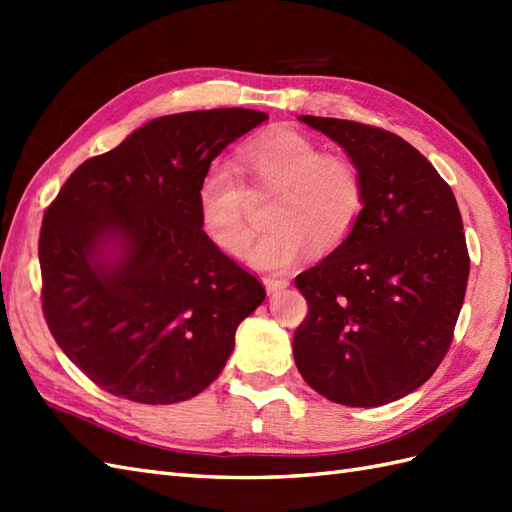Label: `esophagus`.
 <instances>
[{
	"label": "esophagus",
	"mask_w": 512,
	"mask_h": 512,
	"mask_svg": "<svg viewBox=\"0 0 512 512\" xmlns=\"http://www.w3.org/2000/svg\"><path fill=\"white\" fill-rule=\"evenodd\" d=\"M290 284V281L286 277H277V275H266L264 277V286L268 292H277L281 288H286Z\"/></svg>",
	"instance_id": "obj_1"
}]
</instances>
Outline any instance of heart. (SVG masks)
<instances>
[{
  "label": "heart",
  "instance_id": "heart-1",
  "mask_svg": "<svg viewBox=\"0 0 512 512\" xmlns=\"http://www.w3.org/2000/svg\"><path fill=\"white\" fill-rule=\"evenodd\" d=\"M239 171L213 165L198 184V215L204 235L239 257L253 237L250 193H277L268 220L273 228L257 239L248 259L264 268H281L314 250L343 244L365 209L363 173L350 158L323 154L319 143L295 129H275L250 138L239 149Z\"/></svg>",
  "mask_w": 512,
  "mask_h": 512
}]
</instances>
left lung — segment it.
Instances as JSON below:
<instances>
[{"instance_id":"obj_1","label":"left lung","mask_w":512,"mask_h":512,"mask_svg":"<svg viewBox=\"0 0 512 512\" xmlns=\"http://www.w3.org/2000/svg\"><path fill=\"white\" fill-rule=\"evenodd\" d=\"M299 121L350 154L367 198L350 237L295 279L308 314L292 354L328 400L387 405L427 383L451 347L471 268L458 202L431 162L387 129Z\"/></svg>"}]
</instances>
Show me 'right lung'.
Returning a JSON list of instances; mask_svg holds the SVG:
<instances>
[{"mask_svg": "<svg viewBox=\"0 0 512 512\" xmlns=\"http://www.w3.org/2000/svg\"><path fill=\"white\" fill-rule=\"evenodd\" d=\"M266 118L244 107L156 118L76 167L43 213V319L94 385L171 405L220 376L266 290L204 235L198 184ZM105 241L122 248L110 265L98 259Z\"/></svg>", "mask_w": 512, "mask_h": 512, "instance_id": "add662e5", "label": "right lung"}]
</instances>
